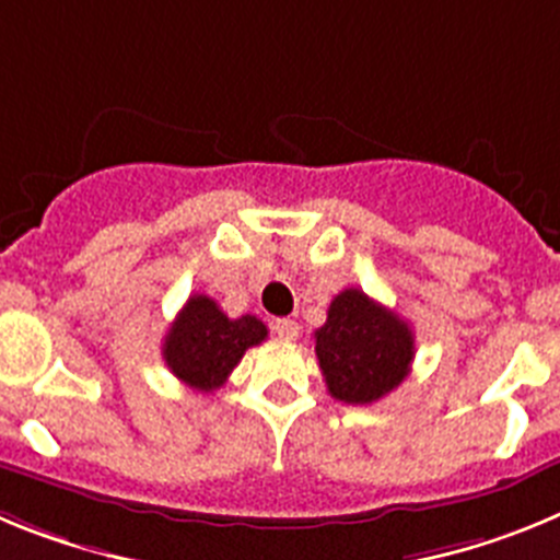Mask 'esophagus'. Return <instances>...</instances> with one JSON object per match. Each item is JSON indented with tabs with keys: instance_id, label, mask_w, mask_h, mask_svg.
I'll return each mask as SVG.
<instances>
[{
	"instance_id": "1",
	"label": "esophagus",
	"mask_w": 560,
	"mask_h": 560,
	"mask_svg": "<svg viewBox=\"0 0 560 560\" xmlns=\"http://www.w3.org/2000/svg\"><path fill=\"white\" fill-rule=\"evenodd\" d=\"M275 334L280 336L283 341H294L296 336H300V325H296L294 319H277Z\"/></svg>"
}]
</instances>
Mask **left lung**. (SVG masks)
I'll return each instance as SVG.
<instances>
[{"label": "left lung", "instance_id": "obj_1", "mask_svg": "<svg viewBox=\"0 0 560 560\" xmlns=\"http://www.w3.org/2000/svg\"><path fill=\"white\" fill-rule=\"evenodd\" d=\"M314 339L328 393L345 404H373L393 393L415 359L409 323L359 289L334 296Z\"/></svg>", "mask_w": 560, "mask_h": 560}]
</instances>
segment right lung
Returning a JSON list of instances; mask_svg holds the SVG:
<instances>
[{
	"mask_svg": "<svg viewBox=\"0 0 560 560\" xmlns=\"http://www.w3.org/2000/svg\"><path fill=\"white\" fill-rule=\"evenodd\" d=\"M266 325L246 314L230 319L207 294H192L173 319L162 345V359L182 384L196 393L224 387L237 361L266 339Z\"/></svg>",
	"mask_w": 560,
	"mask_h": 560,
	"instance_id": "right-lung-1",
	"label": "right lung"
}]
</instances>
